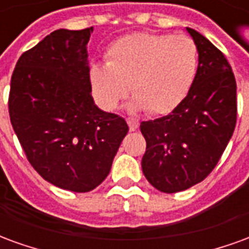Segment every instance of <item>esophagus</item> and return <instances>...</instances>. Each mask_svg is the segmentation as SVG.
I'll return each mask as SVG.
<instances>
[{"mask_svg": "<svg viewBox=\"0 0 249 249\" xmlns=\"http://www.w3.org/2000/svg\"><path fill=\"white\" fill-rule=\"evenodd\" d=\"M126 123H128V125H129V129L132 130V132L139 128V121H136V120L128 119L126 120Z\"/></svg>", "mask_w": 249, "mask_h": 249, "instance_id": "34e87169", "label": "esophagus"}]
</instances>
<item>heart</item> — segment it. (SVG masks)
Masks as SVG:
<instances>
[{"instance_id":"obj_1","label":"heart","mask_w":249,"mask_h":249,"mask_svg":"<svg viewBox=\"0 0 249 249\" xmlns=\"http://www.w3.org/2000/svg\"><path fill=\"white\" fill-rule=\"evenodd\" d=\"M107 56V64L90 68L93 94L107 110L119 105L130 85V109L169 113L185 98L197 73V46L185 35L132 33L113 42Z\"/></svg>"}]
</instances>
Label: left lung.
I'll return each mask as SVG.
<instances>
[{"label": "left lung", "instance_id": "1", "mask_svg": "<svg viewBox=\"0 0 249 249\" xmlns=\"http://www.w3.org/2000/svg\"><path fill=\"white\" fill-rule=\"evenodd\" d=\"M198 65L187 97L164 117L142 121L146 149L141 168L164 193L185 191L213 171L233 135L236 80L224 54L195 29Z\"/></svg>", "mask_w": 249, "mask_h": 249}]
</instances>
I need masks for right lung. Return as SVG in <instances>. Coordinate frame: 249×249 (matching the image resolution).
<instances>
[{
    "instance_id": "right-lung-1",
    "label": "right lung",
    "mask_w": 249,
    "mask_h": 249,
    "mask_svg": "<svg viewBox=\"0 0 249 249\" xmlns=\"http://www.w3.org/2000/svg\"><path fill=\"white\" fill-rule=\"evenodd\" d=\"M92 32L54 30L22 53L9 94L10 123L32 167L48 183L80 193L105 180L129 130L123 117L93 101Z\"/></svg>"
}]
</instances>
